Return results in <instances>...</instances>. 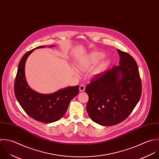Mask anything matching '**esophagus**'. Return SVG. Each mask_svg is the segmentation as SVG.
Here are the masks:
<instances>
[{
	"label": "esophagus",
	"instance_id": "34e87169",
	"mask_svg": "<svg viewBox=\"0 0 159 159\" xmlns=\"http://www.w3.org/2000/svg\"><path fill=\"white\" fill-rule=\"evenodd\" d=\"M85 87L84 85H80V87H79V90H80V92H84V91L85 90Z\"/></svg>",
	"mask_w": 159,
	"mask_h": 159
}]
</instances>
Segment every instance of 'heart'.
<instances>
[{
  "label": "heart",
  "mask_w": 159,
  "mask_h": 159,
  "mask_svg": "<svg viewBox=\"0 0 159 159\" xmlns=\"http://www.w3.org/2000/svg\"><path fill=\"white\" fill-rule=\"evenodd\" d=\"M105 57V55L100 52H93L87 56L85 59L79 64L80 69L95 66L101 62Z\"/></svg>",
  "instance_id": "1"
}]
</instances>
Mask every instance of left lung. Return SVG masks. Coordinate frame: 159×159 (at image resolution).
I'll return each instance as SVG.
<instances>
[{
  "label": "left lung",
  "mask_w": 159,
  "mask_h": 159,
  "mask_svg": "<svg viewBox=\"0 0 159 159\" xmlns=\"http://www.w3.org/2000/svg\"><path fill=\"white\" fill-rule=\"evenodd\" d=\"M120 65L95 75L85 88L89 95L87 111L95 123L116 125L128 118L141 96L138 66L128 53L117 49Z\"/></svg>",
  "instance_id": "1"
}]
</instances>
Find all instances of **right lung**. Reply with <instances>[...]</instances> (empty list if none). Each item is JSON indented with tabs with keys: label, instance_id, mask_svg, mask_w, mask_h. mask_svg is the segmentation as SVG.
Returning <instances> with one entry per match:
<instances>
[{
	"label": "right lung",
	"instance_id": "1",
	"mask_svg": "<svg viewBox=\"0 0 159 159\" xmlns=\"http://www.w3.org/2000/svg\"><path fill=\"white\" fill-rule=\"evenodd\" d=\"M55 46H49V47ZM38 46L25 53L21 57L18 67L14 84L15 97L23 110L34 120L50 123L61 119L66 112L70 100L79 92V86L69 87L53 93L41 94L31 89L25 75V65L28 56Z\"/></svg>",
	"mask_w": 159,
	"mask_h": 159
}]
</instances>
